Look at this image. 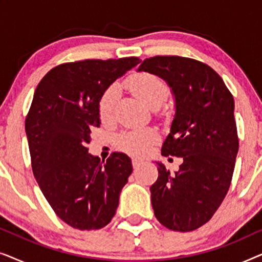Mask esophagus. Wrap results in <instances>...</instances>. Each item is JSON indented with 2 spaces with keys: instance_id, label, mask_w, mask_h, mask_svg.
<instances>
[{
  "instance_id": "34e87169",
  "label": "esophagus",
  "mask_w": 262,
  "mask_h": 262,
  "mask_svg": "<svg viewBox=\"0 0 262 262\" xmlns=\"http://www.w3.org/2000/svg\"><path fill=\"white\" fill-rule=\"evenodd\" d=\"M142 164V161L141 160H137V159H134L132 160V166H134L135 169H137V168H139V166Z\"/></svg>"
}]
</instances>
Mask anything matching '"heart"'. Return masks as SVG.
<instances>
[{
  "label": "heart",
  "mask_w": 262,
  "mask_h": 262,
  "mask_svg": "<svg viewBox=\"0 0 262 262\" xmlns=\"http://www.w3.org/2000/svg\"><path fill=\"white\" fill-rule=\"evenodd\" d=\"M126 85L134 94L150 108H157L168 96V85L162 78L151 73H136L127 78ZM118 98V87L111 85L102 93L99 100V114L102 120L112 117ZM157 134L151 128H139L125 132L120 136L121 149L135 156H142L149 151L156 142Z\"/></svg>",
  "instance_id": "b5f03b06"
}]
</instances>
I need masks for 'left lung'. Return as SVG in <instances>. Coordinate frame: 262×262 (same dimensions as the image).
Masks as SVG:
<instances>
[{
  "mask_svg": "<svg viewBox=\"0 0 262 262\" xmlns=\"http://www.w3.org/2000/svg\"><path fill=\"white\" fill-rule=\"evenodd\" d=\"M137 71L156 75L171 89L175 114L161 154L182 157L174 174L156 162L154 213L170 230H195L211 220L230 187L238 151L234 98L220 75L195 59L156 56Z\"/></svg>",
  "mask_w": 262,
  "mask_h": 262,
  "instance_id": "obj_1",
  "label": "left lung"
}]
</instances>
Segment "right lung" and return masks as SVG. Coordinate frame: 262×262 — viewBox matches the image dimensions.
<instances>
[{
    "label": "right lung",
    "mask_w": 262,
    "mask_h": 262,
    "mask_svg": "<svg viewBox=\"0 0 262 262\" xmlns=\"http://www.w3.org/2000/svg\"><path fill=\"white\" fill-rule=\"evenodd\" d=\"M141 59H85L53 68L39 82L25 130L32 170L42 194L68 225L100 229L112 220L132 173L126 154L106 162L88 152L92 127H99V100Z\"/></svg>",
    "instance_id": "1"
}]
</instances>
